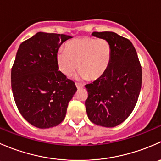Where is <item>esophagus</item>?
<instances>
[{
  "mask_svg": "<svg viewBox=\"0 0 161 161\" xmlns=\"http://www.w3.org/2000/svg\"><path fill=\"white\" fill-rule=\"evenodd\" d=\"M75 86H76V87H77V89H82L84 87V86L82 85V84L79 83V82H76Z\"/></svg>",
  "mask_w": 161,
  "mask_h": 161,
  "instance_id": "1",
  "label": "esophagus"
}]
</instances>
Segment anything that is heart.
Returning a JSON list of instances; mask_svg holds the SVG:
<instances>
[{
  "mask_svg": "<svg viewBox=\"0 0 161 161\" xmlns=\"http://www.w3.org/2000/svg\"><path fill=\"white\" fill-rule=\"evenodd\" d=\"M111 54V45L107 40L82 37L69 42L65 50L57 53L56 58L60 71L67 77L78 68L82 78L96 80L109 69Z\"/></svg>",
  "mask_w": 161,
  "mask_h": 161,
  "instance_id": "b5f03b06",
  "label": "heart"
}]
</instances>
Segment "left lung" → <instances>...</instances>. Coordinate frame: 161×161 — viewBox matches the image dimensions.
I'll return each instance as SVG.
<instances>
[{
  "mask_svg": "<svg viewBox=\"0 0 161 161\" xmlns=\"http://www.w3.org/2000/svg\"><path fill=\"white\" fill-rule=\"evenodd\" d=\"M111 47V61L107 72L86 85L88 98L85 105L89 119L94 124L112 128L131 114L142 86V67L131 42L113 32H93Z\"/></svg>",
  "mask_w": 161,
  "mask_h": 161,
  "instance_id": "left-lung-1",
  "label": "left lung"
}]
</instances>
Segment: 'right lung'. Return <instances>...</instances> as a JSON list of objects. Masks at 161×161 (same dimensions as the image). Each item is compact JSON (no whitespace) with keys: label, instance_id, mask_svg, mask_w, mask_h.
Listing matches in <instances>:
<instances>
[{"label":"right lung","instance_id":"add662e5","mask_svg":"<svg viewBox=\"0 0 161 161\" xmlns=\"http://www.w3.org/2000/svg\"><path fill=\"white\" fill-rule=\"evenodd\" d=\"M70 36L37 32L19 46L11 69V89L22 116L39 129L64 119L75 84L58 70L57 53Z\"/></svg>","mask_w":161,"mask_h":161}]
</instances>
